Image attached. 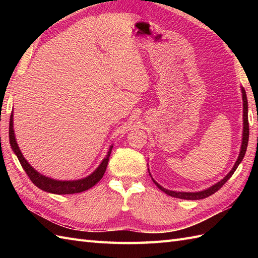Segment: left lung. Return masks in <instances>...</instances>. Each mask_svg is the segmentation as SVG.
Here are the masks:
<instances>
[{"mask_svg": "<svg viewBox=\"0 0 258 258\" xmlns=\"http://www.w3.org/2000/svg\"><path fill=\"white\" fill-rule=\"evenodd\" d=\"M242 94H243V141H242V146H240V152H239V155L237 161L235 162V165L233 166L232 171L229 172L225 177H224L220 182L216 183L215 185L211 186L210 188L204 189V190H201V191H195V193H190V191H175V190H169L164 188L163 186H161L157 182H155L154 178L152 176L153 182L155 183V185L157 186L158 188L161 190H163L164 193H166L169 196H173V197H176V199H182V200H190V201H196V200H203V199H206V197L211 196L212 194L215 193L218 189H220L222 186L225 184L227 180L232 177V175L234 174V172L236 171V168L238 167V165L240 164V162L243 161V158L245 156V153H246V149H247V144H248V136H249V127H248V104H247V96H246V92L244 90V87H242ZM151 175V173H150Z\"/></svg>", "mask_w": 258, "mask_h": 258, "instance_id": "obj_1", "label": "left lung"}]
</instances>
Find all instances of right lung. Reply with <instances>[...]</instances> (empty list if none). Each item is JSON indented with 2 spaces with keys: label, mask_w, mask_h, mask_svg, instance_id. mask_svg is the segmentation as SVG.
I'll use <instances>...</instances> for the list:
<instances>
[{
  "label": "right lung",
  "mask_w": 258,
  "mask_h": 258,
  "mask_svg": "<svg viewBox=\"0 0 258 258\" xmlns=\"http://www.w3.org/2000/svg\"><path fill=\"white\" fill-rule=\"evenodd\" d=\"M9 138H10L11 147H12V150L15 153V155L18 156L22 167H23L25 173L27 174V176L30 177L33 184L37 186L38 188H41L42 190L48 191V193H52V194H58V195L81 193V191L87 190L89 188L93 187V186H94L97 182H100L101 178L103 177L104 173H105V171H106L108 158H109V156H111V152L113 149V145L109 146L107 155L104 157V160L101 162L98 167L91 175H89V176L81 178V179H76V180H57V179L46 177V176H44V175L40 174L37 171H35V169L33 168L24 158L18 143H16V139L14 135L13 113L11 114V117H10Z\"/></svg>",
  "instance_id": "right-lung-1"
}]
</instances>
